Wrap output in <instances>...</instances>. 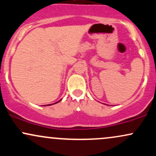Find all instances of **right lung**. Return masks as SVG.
<instances>
[{"label": "right lung", "instance_id": "obj_1", "mask_svg": "<svg viewBox=\"0 0 156 156\" xmlns=\"http://www.w3.org/2000/svg\"><path fill=\"white\" fill-rule=\"evenodd\" d=\"M61 100H62V99H61ZM61 100H60V101H61ZM59 101H58V102H57V103H58V102H59ZM55 103H53V104H55ZM51 104H49V105H51Z\"/></svg>", "mask_w": 156, "mask_h": 156}]
</instances>
